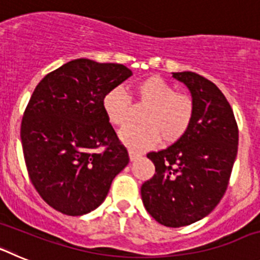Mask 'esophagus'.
I'll use <instances>...</instances> for the list:
<instances>
[{
    "label": "esophagus",
    "mask_w": 260,
    "mask_h": 260,
    "mask_svg": "<svg viewBox=\"0 0 260 260\" xmlns=\"http://www.w3.org/2000/svg\"><path fill=\"white\" fill-rule=\"evenodd\" d=\"M128 156H130V160L134 161V160H137L138 157H141V153L138 152V151L132 150V148H130V150H128Z\"/></svg>",
    "instance_id": "esophagus-1"
}]
</instances>
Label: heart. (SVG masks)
<instances>
[{"label":"heart","instance_id":"obj_1","mask_svg":"<svg viewBox=\"0 0 260 260\" xmlns=\"http://www.w3.org/2000/svg\"><path fill=\"white\" fill-rule=\"evenodd\" d=\"M132 98L146 105L141 125L123 128L121 141L134 150H147L162 141L174 143L187 133L194 118L195 105L190 95L176 92L172 84L160 77H148L132 87ZM103 109L108 121L123 127L132 117L130 99L119 87L109 89L103 98Z\"/></svg>","mask_w":260,"mask_h":260}]
</instances>
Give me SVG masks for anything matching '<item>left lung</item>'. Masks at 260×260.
Returning a JSON list of instances; mask_svg holds the SVG:
<instances>
[{
    "instance_id": "left-lung-1",
    "label": "left lung",
    "mask_w": 260,
    "mask_h": 260,
    "mask_svg": "<svg viewBox=\"0 0 260 260\" xmlns=\"http://www.w3.org/2000/svg\"><path fill=\"white\" fill-rule=\"evenodd\" d=\"M173 78L189 88L194 118L180 141L147 153L155 174L141 194L156 221L180 228L206 217L221 201L237 156L238 127L228 100L211 80L192 71Z\"/></svg>"
}]
</instances>
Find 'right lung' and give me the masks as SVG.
I'll return each mask as SVG.
<instances>
[{
	"label": "right lung",
	"mask_w": 260,
	"mask_h": 260,
	"mask_svg": "<svg viewBox=\"0 0 260 260\" xmlns=\"http://www.w3.org/2000/svg\"><path fill=\"white\" fill-rule=\"evenodd\" d=\"M132 75L121 63L78 58L36 86L23 114L20 139L32 185L54 210L69 216L93 211L128 164L103 98Z\"/></svg>",
	"instance_id": "1"
}]
</instances>
